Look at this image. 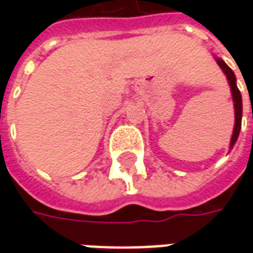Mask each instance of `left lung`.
<instances>
[{
    "label": "left lung",
    "mask_w": 253,
    "mask_h": 253,
    "mask_svg": "<svg viewBox=\"0 0 253 253\" xmlns=\"http://www.w3.org/2000/svg\"><path fill=\"white\" fill-rule=\"evenodd\" d=\"M215 61L219 65V67L222 69V72L225 73V76L228 78V83L230 85V90H232V96H233V103H234V128L233 134H232V139H230V146L229 148H233V145L237 141L240 134V128H241V115H243V100H241V93H240L239 88L236 85V76H234L233 70L223 62L222 59L215 57Z\"/></svg>",
    "instance_id": "1"
}]
</instances>
